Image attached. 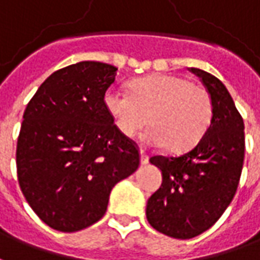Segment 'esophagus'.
<instances>
[{
	"instance_id": "esophagus-1",
	"label": "esophagus",
	"mask_w": 260,
	"mask_h": 260,
	"mask_svg": "<svg viewBox=\"0 0 260 260\" xmlns=\"http://www.w3.org/2000/svg\"><path fill=\"white\" fill-rule=\"evenodd\" d=\"M149 161V156L143 152V150H141V165H148Z\"/></svg>"
}]
</instances>
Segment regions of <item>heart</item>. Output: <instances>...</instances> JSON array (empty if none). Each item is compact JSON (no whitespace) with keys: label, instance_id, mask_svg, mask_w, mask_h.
<instances>
[{"label":"heart","instance_id":"1","mask_svg":"<svg viewBox=\"0 0 260 260\" xmlns=\"http://www.w3.org/2000/svg\"><path fill=\"white\" fill-rule=\"evenodd\" d=\"M105 110L125 138L149 122L143 142L181 152L194 146L211 124L212 100L204 87L172 74H153L131 81L128 92L110 88Z\"/></svg>","mask_w":260,"mask_h":260}]
</instances>
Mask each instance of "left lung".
Returning a JSON list of instances; mask_svg holds the SVG:
<instances>
[{"mask_svg": "<svg viewBox=\"0 0 260 260\" xmlns=\"http://www.w3.org/2000/svg\"><path fill=\"white\" fill-rule=\"evenodd\" d=\"M212 100V119L191 150L152 156L161 186L150 196L146 218L156 231L190 239L211 228L237 193L245 157L244 119L231 94L215 76L191 67Z\"/></svg>", "mask_w": 260, "mask_h": 260, "instance_id": "obj_1", "label": "left lung"}]
</instances>
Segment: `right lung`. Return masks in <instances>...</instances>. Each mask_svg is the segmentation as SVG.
I'll use <instances>...</instances> for the list:
<instances>
[{"label":"right lung","mask_w":260,"mask_h":260,"mask_svg":"<svg viewBox=\"0 0 260 260\" xmlns=\"http://www.w3.org/2000/svg\"><path fill=\"white\" fill-rule=\"evenodd\" d=\"M117 67L80 61L50 74L23 112L16 143L19 187L36 215L61 232L95 224L112 187L139 168L136 143L119 134L104 94Z\"/></svg>","instance_id":"right-lung-1"}]
</instances>
